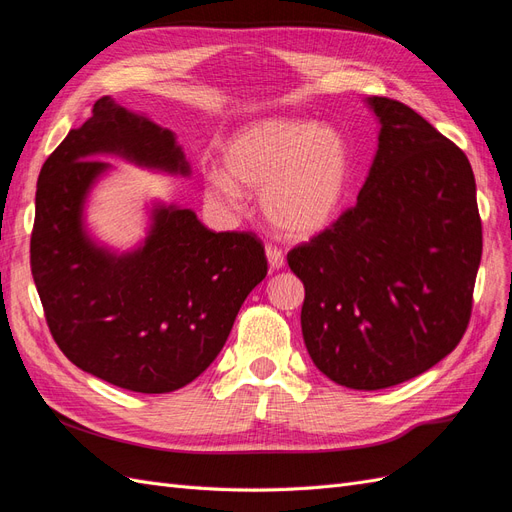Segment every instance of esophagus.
<instances>
[{"instance_id":"obj_1","label":"esophagus","mask_w":512,"mask_h":512,"mask_svg":"<svg viewBox=\"0 0 512 512\" xmlns=\"http://www.w3.org/2000/svg\"><path fill=\"white\" fill-rule=\"evenodd\" d=\"M267 260H269V267L273 269V271H277V269H282L284 265H286V256H284V252L280 250V247H273V245H267Z\"/></svg>"}]
</instances>
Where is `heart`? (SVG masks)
Returning a JSON list of instances; mask_svg holds the SVG:
<instances>
[{
	"instance_id": "obj_1",
	"label": "heart",
	"mask_w": 512,
	"mask_h": 512,
	"mask_svg": "<svg viewBox=\"0 0 512 512\" xmlns=\"http://www.w3.org/2000/svg\"><path fill=\"white\" fill-rule=\"evenodd\" d=\"M222 170L205 175L211 205L239 213L243 190L260 192L265 218L286 237L305 239L327 228L342 207L350 151L331 126L301 119H262L232 134Z\"/></svg>"
}]
</instances>
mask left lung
<instances>
[{
	"label": "left lung",
	"mask_w": 512,
	"mask_h": 512,
	"mask_svg": "<svg viewBox=\"0 0 512 512\" xmlns=\"http://www.w3.org/2000/svg\"><path fill=\"white\" fill-rule=\"evenodd\" d=\"M367 104L380 134L356 205L288 252L305 286V348L356 391L406 382L455 350L483 254L466 153L406 104Z\"/></svg>",
	"instance_id": "left-lung-1"
}]
</instances>
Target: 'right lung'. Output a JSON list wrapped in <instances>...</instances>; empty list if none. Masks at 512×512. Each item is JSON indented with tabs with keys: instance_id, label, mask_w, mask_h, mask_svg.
Listing matches in <instances>:
<instances>
[{
	"instance_id": "add662e5",
	"label": "right lung",
	"mask_w": 512,
	"mask_h": 512,
	"mask_svg": "<svg viewBox=\"0 0 512 512\" xmlns=\"http://www.w3.org/2000/svg\"><path fill=\"white\" fill-rule=\"evenodd\" d=\"M44 162L32 275L59 350L87 374L134 393L196 380L224 348L243 301L267 275L252 232H213L192 209L153 205L145 241L111 252L89 237L85 200L119 156L190 175L175 134L108 96Z\"/></svg>"
}]
</instances>
